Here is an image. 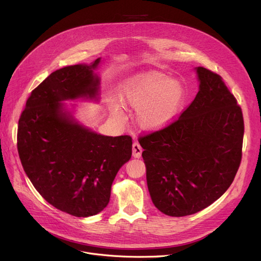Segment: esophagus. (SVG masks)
<instances>
[{"label":"esophagus","instance_id":"34e87169","mask_svg":"<svg viewBox=\"0 0 261 261\" xmlns=\"http://www.w3.org/2000/svg\"><path fill=\"white\" fill-rule=\"evenodd\" d=\"M142 152H143V149L141 147V145L139 143H134L132 145V154L134 158L136 159H140L141 155H142Z\"/></svg>","mask_w":261,"mask_h":261}]
</instances>
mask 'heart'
<instances>
[{
	"instance_id": "b5f03b06",
	"label": "heart",
	"mask_w": 261,
	"mask_h": 261,
	"mask_svg": "<svg viewBox=\"0 0 261 261\" xmlns=\"http://www.w3.org/2000/svg\"><path fill=\"white\" fill-rule=\"evenodd\" d=\"M120 97L126 105L135 109V120L140 128L159 131L171 125L180 115L186 92L180 81L165 74L148 72L129 79ZM110 107L115 115H120L117 102Z\"/></svg>"
}]
</instances>
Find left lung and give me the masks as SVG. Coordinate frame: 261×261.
<instances>
[{
	"instance_id": "1",
	"label": "left lung",
	"mask_w": 261,
	"mask_h": 261,
	"mask_svg": "<svg viewBox=\"0 0 261 261\" xmlns=\"http://www.w3.org/2000/svg\"><path fill=\"white\" fill-rule=\"evenodd\" d=\"M199 92L179 119L139 140L154 206L183 217L210 206L228 189L242 156L241 108L222 78L195 67Z\"/></svg>"
}]
</instances>
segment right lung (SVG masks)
Instances as JSON below:
<instances>
[{
    "mask_svg": "<svg viewBox=\"0 0 261 261\" xmlns=\"http://www.w3.org/2000/svg\"><path fill=\"white\" fill-rule=\"evenodd\" d=\"M101 58L53 72L32 92L19 119L18 152L38 193L75 217L100 213L132 154L129 135L107 136L82 125L66 100H99Z\"/></svg>",
    "mask_w": 261,
    "mask_h": 261,
    "instance_id": "1",
    "label": "right lung"
}]
</instances>
